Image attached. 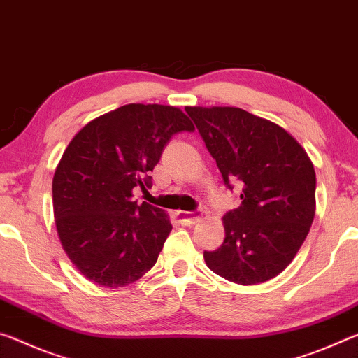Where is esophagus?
Wrapping results in <instances>:
<instances>
[{
  "label": "esophagus",
  "instance_id": "34e87169",
  "mask_svg": "<svg viewBox=\"0 0 358 358\" xmlns=\"http://www.w3.org/2000/svg\"><path fill=\"white\" fill-rule=\"evenodd\" d=\"M201 210H187V213H179V220L184 222V224L187 225H192L195 224V222H198L201 219Z\"/></svg>",
  "mask_w": 358,
  "mask_h": 358
}]
</instances>
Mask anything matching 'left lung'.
<instances>
[{
  "label": "left lung",
  "mask_w": 358,
  "mask_h": 358,
  "mask_svg": "<svg viewBox=\"0 0 358 358\" xmlns=\"http://www.w3.org/2000/svg\"><path fill=\"white\" fill-rule=\"evenodd\" d=\"M225 185L241 204L224 215L225 239L204 250L210 271L254 285L276 278L306 239L315 214V173L282 127L239 108L187 106Z\"/></svg>",
  "instance_id": "left-lung-1"
}]
</instances>
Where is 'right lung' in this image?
<instances>
[{
	"label": "right lung",
	"instance_id": "right-lung-1",
	"mask_svg": "<svg viewBox=\"0 0 358 358\" xmlns=\"http://www.w3.org/2000/svg\"><path fill=\"white\" fill-rule=\"evenodd\" d=\"M193 130L178 108L125 104L68 144L52 182L55 225L69 260L92 282L117 289L155 265L173 225L163 209L134 201L133 189L148 192L168 141Z\"/></svg>",
	"mask_w": 358,
	"mask_h": 358
}]
</instances>
